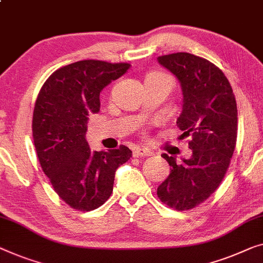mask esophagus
<instances>
[{
	"label": "esophagus",
	"instance_id": "esophagus-1",
	"mask_svg": "<svg viewBox=\"0 0 263 263\" xmlns=\"http://www.w3.org/2000/svg\"><path fill=\"white\" fill-rule=\"evenodd\" d=\"M133 155H134L135 158L149 157V155H152V152L149 149H147V148H135V149L133 151Z\"/></svg>",
	"mask_w": 263,
	"mask_h": 263
}]
</instances>
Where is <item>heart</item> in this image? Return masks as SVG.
<instances>
[{
  "instance_id": "obj_1",
  "label": "heart",
  "mask_w": 263,
  "mask_h": 263,
  "mask_svg": "<svg viewBox=\"0 0 263 263\" xmlns=\"http://www.w3.org/2000/svg\"><path fill=\"white\" fill-rule=\"evenodd\" d=\"M151 77H157V78H165V79H168V81L172 82V79H171L168 76L165 74V73H161V72H154V73H151L148 76L147 78H151Z\"/></svg>"
}]
</instances>
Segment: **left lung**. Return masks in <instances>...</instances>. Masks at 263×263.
I'll use <instances>...</instances> for the list:
<instances>
[{"label":"left lung","instance_id":"obj_1","mask_svg":"<svg viewBox=\"0 0 263 263\" xmlns=\"http://www.w3.org/2000/svg\"><path fill=\"white\" fill-rule=\"evenodd\" d=\"M181 84L184 104L177 120L181 138H190L192 157L177 163L162 154L171 173L158 187L163 204L178 211L206 200L224 179L237 140V105L229 81L219 67L191 53L158 57Z\"/></svg>","mask_w":263,"mask_h":263}]
</instances>
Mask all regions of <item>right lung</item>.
I'll return each mask as SVG.
<instances>
[{"label": "right lung", "mask_w": 263, "mask_h": 263, "mask_svg": "<svg viewBox=\"0 0 263 263\" xmlns=\"http://www.w3.org/2000/svg\"><path fill=\"white\" fill-rule=\"evenodd\" d=\"M130 64L81 60L47 78L33 111V139L44 173L62 200L91 211L111 196L117 167L132 158L125 146L91 152L85 140L91 114L100 111V93L123 76Z\"/></svg>", "instance_id": "add662e5"}]
</instances>
